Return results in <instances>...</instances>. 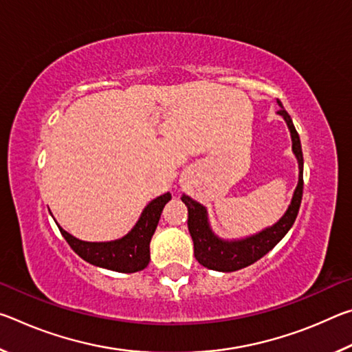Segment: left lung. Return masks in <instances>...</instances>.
Segmentation results:
<instances>
[{
  "label": "left lung",
  "instance_id": "obj_1",
  "mask_svg": "<svg viewBox=\"0 0 352 352\" xmlns=\"http://www.w3.org/2000/svg\"><path fill=\"white\" fill-rule=\"evenodd\" d=\"M278 104L281 107L278 113L285 119V122H287V126L290 129L292 142H294L292 148H294L298 163H300V182H298L292 204L287 212H285L281 220L273 225L272 228H267L259 234L248 237V239L226 242L217 239V237L211 233L210 226H208L205 208L197 204V201H194L192 199H189L188 195H182L183 204L188 206V228L190 237H192L194 241V256L201 265L206 267V269L217 272H236L243 269V267L254 264L256 261L269 253L270 250L287 234V231L292 228V225H294L298 216V210H300L302 199L301 142L289 113L284 110V107L279 100Z\"/></svg>",
  "mask_w": 352,
  "mask_h": 352
}]
</instances>
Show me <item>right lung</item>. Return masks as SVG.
I'll use <instances>...</instances> for the list:
<instances>
[{"mask_svg": "<svg viewBox=\"0 0 352 352\" xmlns=\"http://www.w3.org/2000/svg\"><path fill=\"white\" fill-rule=\"evenodd\" d=\"M170 200V194L166 192L160 195L142 211L141 217L133 230L122 239L113 242H85L76 239L67 231L60 230L65 241L69 247L80 256L83 261L90 262L96 267L109 269L119 273H135L146 269L148 261H151V252H148V243L157 228L160 216L164 205Z\"/></svg>", "mask_w": 352, "mask_h": 352, "instance_id": "add662e5", "label": "right lung"}]
</instances>
